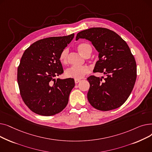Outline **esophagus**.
Here are the masks:
<instances>
[{
	"mask_svg": "<svg viewBox=\"0 0 152 152\" xmlns=\"http://www.w3.org/2000/svg\"><path fill=\"white\" fill-rule=\"evenodd\" d=\"M80 81H81L80 79H75V82L76 84H77L78 83H79Z\"/></svg>",
	"mask_w": 152,
	"mask_h": 152,
	"instance_id": "1",
	"label": "esophagus"
}]
</instances>
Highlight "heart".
<instances>
[{"mask_svg":"<svg viewBox=\"0 0 152 152\" xmlns=\"http://www.w3.org/2000/svg\"><path fill=\"white\" fill-rule=\"evenodd\" d=\"M77 49L84 57H89L92 52L91 45L87 42H83L77 45ZM69 50L67 48L64 49L60 53L59 60L63 65H66L68 61ZM91 69L88 66H73L68 68L65 71V76L67 77L73 78L75 79H80L86 75L89 74Z\"/></svg>","mask_w":152,"mask_h":152,"instance_id":"obj_1","label":"heart"}]
</instances>
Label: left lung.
Wrapping results in <instances>:
<instances>
[{"label": "left lung", "instance_id": "left-lung-1", "mask_svg": "<svg viewBox=\"0 0 152 152\" xmlns=\"http://www.w3.org/2000/svg\"><path fill=\"white\" fill-rule=\"evenodd\" d=\"M80 38L91 41L99 52L94 73L106 75L102 78L94 75L87 77L90 104L100 111L121 107L129 97L137 77L136 62L128 45L115 32L104 28L83 30L76 40Z\"/></svg>", "mask_w": 152, "mask_h": 152}]
</instances>
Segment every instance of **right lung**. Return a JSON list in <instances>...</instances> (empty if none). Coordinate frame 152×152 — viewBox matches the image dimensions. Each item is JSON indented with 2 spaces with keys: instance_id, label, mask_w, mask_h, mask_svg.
<instances>
[{
  "instance_id": "right-lung-1",
  "label": "right lung",
  "mask_w": 152,
  "mask_h": 152,
  "mask_svg": "<svg viewBox=\"0 0 152 152\" xmlns=\"http://www.w3.org/2000/svg\"><path fill=\"white\" fill-rule=\"evenodd\" d=\"M74 36L73 33L39 40L23 53L18 67L17 81L21 97L33 112L49 116L66 107L75 80H55V77L63 73L60 54Z\"/></svg>"
}]
</instances>
